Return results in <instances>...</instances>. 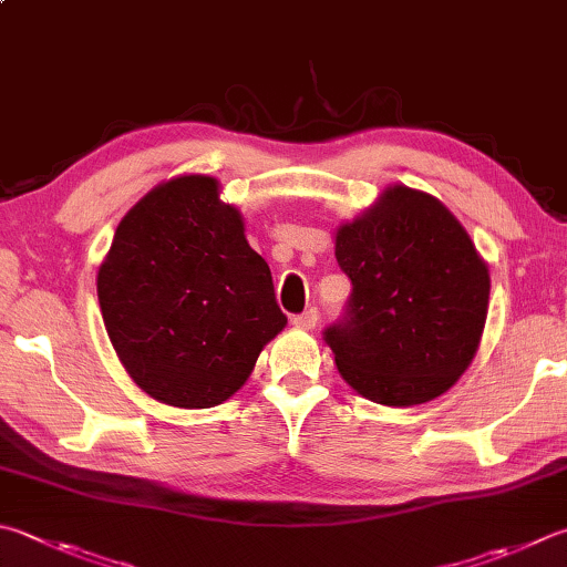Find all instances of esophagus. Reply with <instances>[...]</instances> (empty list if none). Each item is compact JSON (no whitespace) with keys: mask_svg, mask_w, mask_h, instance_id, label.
Instances as JSON below:
<instances>
[{"mask_svg":"<svg viewBox=\"0 0 567 567\" xmlns=\"http://www.w3.org/2000/svg\"><path fill=\"white\" fill-rule=\"evenodd\" d=\"M318 323V308H306L303 313L293 316V326L298 328H316Z\"/></svg>","mask_w":567,"mask_h":567,"instance_id":"esophagus-1","label":"esophagus"}]
</instances>
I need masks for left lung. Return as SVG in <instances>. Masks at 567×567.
I'll use <instances>...</instances> for the list:
<instances>
[{
  "label": "left lung",
  "instance_id": "8db88e82",
  "mask_svg": "<svg viewBox=\"0 0 567 567\" xmlns=\"http://www.w3.org/2000/svg\"><path fill=\"white\" fill-rule=\"evenodd\" d=\"M352 291L323 330L340 375L362 398L408 408L464 375L488 311V269L442 202L390 187L336 234Z\"/></svg>",
  "mask_w": 567,
  "mask_h": 567
}]
</instances>
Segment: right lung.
Returning <instances> with one entry per match:
<instances>
[{
	"label": "right lung",
	"mask_w": 567,
	"mask_h": 567,
	"mask_svg": "<svg viewBox=\"0 0 567 567\" xmlns=\"http://www.w3.org/2000/svg\"><path fill=\"white\" fill-rule=\"evenodd\" d=\"M99 303L131 378L187 410L229 400L286 326L269 264L205 175L169 179L127 212L99 269Z\"/></svg>",
	"instance_id": "right-lung-1"
}]
</instances>
